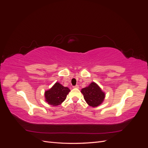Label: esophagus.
<instances>
[{
	"instance_id": "esophagus-1",
	"label": "esophagus",
	"mask_w": 148,
	"mask_h": 148,
	"mask_svg": "<svg viewBox=\"0 0 148 148\" xmlns=\"http://www.w3.org/2000/svg\"><path fill=\"white\" fill-rule=\"evenodd\" d=\"M73 88H79V86H78V85H76V86H73Z\"/></svg>"
}]
</instances>
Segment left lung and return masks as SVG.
<instances>
[{"label": "left lung", "instance_id": "obj_1", "mask_svg": "<svg viewBox=\"0 0 148 148\" xmlns=\"http://www.w3.org/2000/svg\"><path fill=\"white\" fill-rule=\"evenodd\" d=\"M82 93L87 104L92 107L101 105L104 100L106 94L99 85L95 82L89 84L88 86L82 89Z\"/></svg>", "mask_w": 148, "mask_h": 148}]
</instances>
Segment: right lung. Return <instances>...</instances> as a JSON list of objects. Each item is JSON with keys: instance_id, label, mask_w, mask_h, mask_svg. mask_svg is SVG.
I'll return each instance as SVG.
<instances>
[{"instance_id": "obj_1", "label": "right lung", "mask_w": 148, "mask_h": 148, "mask_svg": "<svg viewBox=\"0 0 148 148\" xmlns=\"http://www.w3.org/2000/svg\"><path fill=\"white\" fill-rule=\"evenodd\" d=\"M70 91L69 88L64 87L60 83L56 82L51 89L44 92L45 101L49 105L57 106L65 100Z\"/></svg>"}]
</instances>
